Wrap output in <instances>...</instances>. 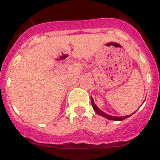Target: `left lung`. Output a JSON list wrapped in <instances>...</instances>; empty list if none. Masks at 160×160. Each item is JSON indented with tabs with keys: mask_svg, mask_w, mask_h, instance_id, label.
Listing matches in <instances>:
<instances>
[{
	"mask_svg": "<svg viewBox=\"0 0 160 160\" xmlns=\"http://www.w3.org/2000/svg\"><path fill=\"white\" fill-rule=\"evenodd\" d=\"M90 100H91V104H92V107H93V110L96 111V113H98L99 115L101 116H103V117H104L105 118L108 119V120H113V121H122V120H125V119L128 118H129L132 114H130V115H126V116H121V117H117V116H112V115H109V114H106V113H104V111H102L101 110H100L99 108H98V106L96 105V104H94V101H93V98H90ZM134 112V113H135ZM133 113V114H134Z\"/></svg>",
	"mask_w": 160,
	"mask_h": 160,
	"instance_id": "8db88e82",
	"label": "left lung"
}]
</instances>
